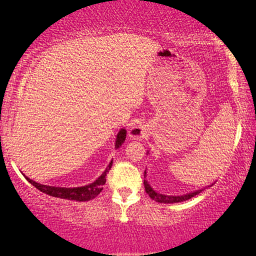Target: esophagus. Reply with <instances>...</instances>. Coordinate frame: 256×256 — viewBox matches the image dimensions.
I'll return each instance as SVG.
<instances>
[{"label": "esophagus", "mask_w": 256, "mask_h": 256, "mask_svg": "<svg viewBox=\"0 0 256 256\" xmlns=\"http://www.w3.org/2000/svg\"><path fill=\"white\" fill-rule=\"evenodd\" d=\"M144 133L146 131L144 130V128L141 126H134L131 130H130L128 132V136L130 138H132L133 140H138V138H141L144 136Z\"/></svg>", "instance_id": "1"}]
</instances>
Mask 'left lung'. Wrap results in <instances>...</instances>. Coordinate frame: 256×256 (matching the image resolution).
<instances>
[{
	"instance_id": "left-lung-1",
	"label": "left lung",
	"mask_w": 256,
	"mask_h": 256,
	"mask_svg": "<svg viewBox=\"0 0 256 256\" xmlns=\"http://www.w3.org/2000/svg\"><path fill=\"white\" fill-rule=\"evenodd\" d=\"M146 154H149V151H146ZM144 184L146 192L149 194V196L152 198V200H154L156 202H159V203H178V202H183V201L188 200V198H190L198 196V193L202 192V190L206 188H203L201 190H193V192L183 194V196H167V194L158 193V192H156V190L152 188H151V185L149 184V182L146 180V170H144ZM210 186L211 185L206 186V188H210Z\"/></svg>"
}]
</instances>
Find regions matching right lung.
Listing matches in <instances>:
<instances>
[{"mask_svg": "<svg viewBox=\"0 0 256 256\" xmlns=\"http://www.w3.org/2000/svg\"><path fill=\"white\" fill-rule=\"evenodd\" d=\"M125 138H126V130L124 128H120L118 136H116L115 140V149H118L120 146L124 144ZM112 164V160L106 167V170L102 172V174L98 177V178L84 186H79V188H60V186H50V185H44L40 183H37L32 180H30L29 177L24 175L30 184L34 185V188H38L42 193L48 194L50 196L54 198H64V200H71V201H79V202H84V201H90L92 198H96L99 193L102 190V185L106 183V175L107 172H110Z\"/></svg>", "mask_w": 256, "mask_h": 256, "instance_id": "1", "label": "right lung"}]
</instances>
